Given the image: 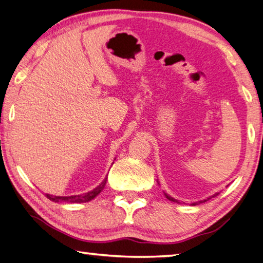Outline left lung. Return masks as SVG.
<instances>
[{"label":"left lung","instance_id":"left-lung-1","mask_svg":"<svg viewBox=\"0 0 263 263\" xmlns=\"http://www.w3.org/2000/svg\"><path fill=\"white\" fill-rule=\"evenodd\" d=\"M164 195H165V198H166V199L170 200V201H173V202H178L177 200L174 199L173 197H170V195L165 194V193H164ZM204 201H206V200H201V201H199V202H193V203H192V206H195V204H198V203H201V202H204Z\"/></svg>","mask_w":263,"mask_h":263}]
</instances>
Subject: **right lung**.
<instances>
[{
	"instance_id": "obj_1",
	"label": "right lung",
	"mask_w": 263,
	"mask_h": 263,
	"mask_svg": "<svg viewBox=\"0 0 263 263\" xmlns=\"http://www.w3.org/2000/svg\"><path fill=\"white\" fill-rule=\"evenodd\" d=\"M107 179H108V177L104 178L101 181V184L98 185L94 190L89 191V192L84 193V194L70 195V197H60V195H50V194H46V195H47V198H48L49 200H51V201H54V202H70V203L88 202V201H90V200L97 197L98 194H100V193L102 192V190L104 189V186H106Z\"/></svg>"
}]
</instances>
